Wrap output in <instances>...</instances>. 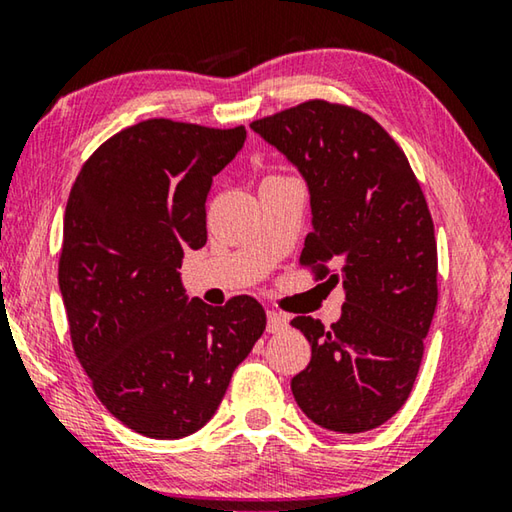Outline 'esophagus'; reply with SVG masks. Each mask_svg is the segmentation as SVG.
<instances>
[{
    "label": "esophagus",
    "mask_w": 512,
    "mask_h": 512,
    "mask_svg": "<svg viewBox=\"0 0 512 512\" xmlns=\"http://www.w3.org/2000/svg\"><path fill=\"white\" fill-rule=\"evenodd\" d=\"M289 327V318L280 314V311H268L266 314V332L268 334H280Z\"/></svg>",
    "instance_id": "34e87169"
}]
</instances>
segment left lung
Segmentation results:
<instances>
[{
	"label": "left lung",
	"instance_id": "left-lung-1",
	"mask_svg": "<svg viewBox=\"0 0 512 512\" xmlns=\"http://www.w3.org/2000/svg\"><path fill=\"white\" fill-rule=\"evenodd\" d=\"M250 128L305 180L311 232L300 262L334 259L341 318L291 325L311 345L291 379L302 413L336 433L391 420L418 377L438 302V255L427 201L400 146L375 119L327 101L259 119Z\"/></svg>",
	"mask_w": 512,
	"mask_h": 512
}]
</instances>
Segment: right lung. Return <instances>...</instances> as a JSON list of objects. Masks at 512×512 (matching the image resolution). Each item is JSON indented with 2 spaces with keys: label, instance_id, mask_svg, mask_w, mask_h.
I'll list each match as a JSON object with an SVG mask.
<instances>
[{
  "label": "right lung",
  "instance_id": "1",
  "mask_svg": "<svg viewBox=\"0 0 512 512\" xmlns=\"http://www.w3.org/2000/svg\"><path fill=\"white\" fill-rule=\"evenodd\" d=\"M244 142V126L142 121L101 144L69 192L58 284L74 352L101 404L146 438L205 427L266 327L255 298L210 307L178 271L205 246L212 180Z\"/></svg>",
  "mask_w": 512,
  "mask_h": 512
}]
</instances>
